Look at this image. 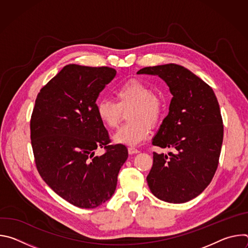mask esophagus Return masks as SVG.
<instances>
[{
  "label": "esophagus",
  "mask_w": 248,
  "mask_h": 248,
  "mask_svg": "<svg viewBox=\"0 0 248 248\" xmlns=\"http://www.w3.org/2000/svg\"><path fill=\"white\" fill-rule=\"evenodd\" d=\"M128 153L130 154V155H132V154H136V153H138L139 152V150L138 149H136V148H134V147H128Z\"/></svg>",
  "instance_id": "esophagus-1"
}]
</instances>
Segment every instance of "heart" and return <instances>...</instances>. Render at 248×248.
<instances>
[{"instance_id": "b5f03b06", "label": "heart", "mask_w": 248, "mask_h": 248, "mask_svg": "<svg viewBox=\"0 0 248 248\" xmlns=\"http://www.w3.org/2000/svg\"><path fill=\"white\" fill-rule=\"evenodd\" d=\"M115 95L117 102L109 98L97 101V116L106 127L116 128L123 121L124 112L129 109V122L115 133L114 140L121 144L137 145L149 136L150 124L156 125L161 120L163 102L149 85L138 79L122 83Z\"/></svg>"}]
</instances>
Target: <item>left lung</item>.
<instances>
[{
    "instance_id": "obj_1",
    "label": "left lung",
    "mask_w": 248,
    "mask_h": 248,
    "mask_svg": "<svg viewBox=\"0 0 248 248\" xmlns=\"http://www.w3.org/2000/svg\"><path fill=\"white\" fill-rule=\"evenodd\" d=\"M137 74L158 76L172 95L152 144L175 153L153 152L148 186L163 201L187 202L209 186L219 165L224 125L217 97L206 82L179 64L147 66Z\"/></svg>"
}]
</instances>
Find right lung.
I'll list each match as a JSON object with an SVG mask.
<instances>
[{
  "label": "right lung",
  "instance_id": "add662e5",
  "mask_svg": "<svg viewBox=\"0 0 248 248\" xmlns=\"http://www.w3.org/2000/svg\"><path fill=\"white\" fill-rule=\"evenodd\" d=\"M108 66L67 64L38 93L30 121L35 164L43 181L79 208L109 200L128 157L123 144L110 145L96 112V100L116 77ZM104 148L102 156L94 150Z\"/></svg>",
  "mask_w": 248,
  "mask_h": 248
}]
</instances>
